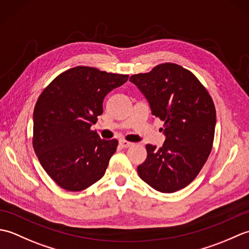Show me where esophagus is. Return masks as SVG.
Wrapping results in <instances>:
<instances>
[{"label":"esophagus","mask_w":249,"mask_h":249,"mask_svg":"<svg viewBox=\"0 0 249 249\" xmlns=\"http://www.w3.org/2000/svg\"><path fill=\"white\" fill-rule=\"evenodd\" d=\"M120 145L122 147H124V149H126V147H129L131 145H134V143H133V142H129V141H126L124 139H121L120 140Z\"/></svg>","instance_id":"obj_1"}]
</instances>
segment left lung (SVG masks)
Instances as JSON below:
<instances>
[{
    "instance_id": "left-lung-1",
    "label": "left lung",
    "mask_w": 249,
    "mask_h": 249,
    "mask_svg": "<svg viewBox=\"0 0 249 249\" xmlns=\"http://www.w3.org/2000/svg\"><path fill=\"white\" fill-rule=\"evenodd\" d=\"M163 122L160 149L146 144V160L138 166L142 181L160 193L186 187L198 176L212 151L216 110L212 97L192 71L163 63L129 78Z\"/></svg>"
}]
</instances>
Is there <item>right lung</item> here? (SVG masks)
Returning <instances> with one entry per match:
<instances>
[{
  "mask_svg": "<svg viewBox=\"0 0 249 249\" xmlns=\"http://www.w3.org/2000/svg\"><path fill=\"white\" fill-rule=\"evenodd\" d=\"M128 75L76 66L60 73L37 99L33 147L47 174L63 189L81 192L104 177L118 140L91 129L103 113L106 95Z\"/></svg>",
  "mask_w": 249,
  "mask_h": 249,
  "instance_id": "obj_1",
  "label": "right lung"
}]
</instances>
